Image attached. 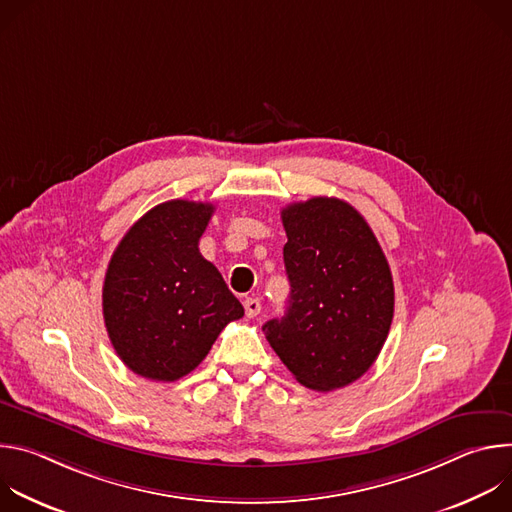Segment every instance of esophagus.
Wrapping results in <instances>:
<instances>
[{
	"label": "esophagus",
	"mask_w": 512,
	"mask_h": 512,
	"mask_svg": "<svg viewBox=\"0 0 512 512\" xmlns=\"http://www.w3.org/2000/svg\"><path fill=\"white\" fill-rule=\"evenodd\" d=\"M245 312L249 318H255L261 312V302L257 298H247L245 300Z\"/></svg>",
	"instance_id": "obj_1"
}]
</instances>
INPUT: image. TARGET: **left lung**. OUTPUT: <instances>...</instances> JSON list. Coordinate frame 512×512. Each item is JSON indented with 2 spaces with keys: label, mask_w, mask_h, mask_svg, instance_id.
<instances>
[{
  "label": "left lung",
  "mask_w": 512,
  "mask_h": 512,
  "mask_svg": "<svg viewBox=\"0 0 512 512\" xmlns=\"http://www.w3.org/2000/svg\"><path fill=\"white\" fill-rule=\"evenodd\" d=\"M289 300L263 326L275 354L304 387L342 389L377 360L395 308L387 257L360 212L316 196L281 210Z\"/></svg>",
  "instance_id": "8db88e82"
}]
</instances>
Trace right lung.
<instances>
[{
	"mask_svg": "<svg viewBox=\"0 0 512 512\" xmlns=\"http://www.w3.org/2000/svg\"><path fill=\"white\" fill-rule=\"evenodd\" d=\"M214 206L168 200L117 245L103 283L109 340L127 369L174 383L194 371L216 336L243 318L223 275L198 251Z\"/></svg>",
	"mask_w": 512,
	"mask_h": 512,
	"instance_id": "obj_1",
	"label": "right lung"
}]
</instances>
